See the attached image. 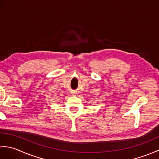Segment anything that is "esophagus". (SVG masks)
Listing matches in <instances>:
<instances>
[{"instance_id":"obj_1","label":"esophagus","mask_w":159,"mask_h":159,"mask_svg":"<svg viewBox=\"0 0 159 159\" xmlns=\"http://www.w3.org/2000/svg\"><path fill=\"white\" fill-rule=\"evenodd\" d=\"M74 94H75V93H74Z\"/></svg>"}]
</instances>
